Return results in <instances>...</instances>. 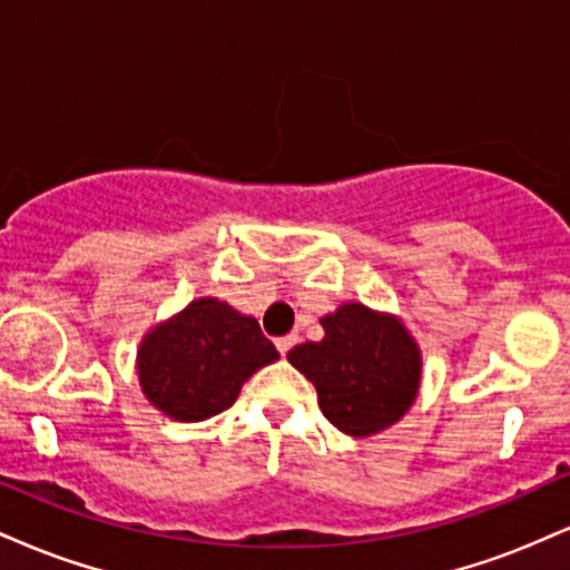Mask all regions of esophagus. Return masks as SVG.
<instances>
[{"label":"esophagus","mask_w":570,"mask_h":570,"mask_svg":"<svg viewBox=\"0 0 570 570\" xmlns=\"http://www.w3.org/2000/svg\"><path fill=\"white\" fill-rule=\"evenodd\" d=\"M294 345H297V335H284V337L276 340V348H278L281 356H286V353H289Z\"/></svg>","instance_id":"1"}]
</instances>
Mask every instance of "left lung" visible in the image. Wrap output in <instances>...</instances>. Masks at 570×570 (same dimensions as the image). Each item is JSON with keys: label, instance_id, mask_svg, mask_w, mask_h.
I'll return each instance as SVG.
<instances>
[{"label": "left lung", "instance_id": "1", "mask_svg": "<svg viewBox=\"0 0 570 570\" xmlns=\"http://www.w3.org/2000/svg\"><path fill=\"white\" fill-rule=\"evenodd\" d=\"M322 343L289 351L292 367L316 385L318 407L351 436L389 429L421 383V353L402 324L353 303L322 318Z\"/></svg>", "mask_w": 570, "mask_h": 570}]
</instances>
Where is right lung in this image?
I'll return each mask as SVG.
<instances>
[{"mask_svg": "<svg viewBox=\"0 0 570 570\" xmlns=\"http://www.w3.org/2000/svg\"><path fill=\"white\" fill-rule=\"evenodd\" d=\"M276 358L257 318L203 297L144 337L139 381L155 407L195 423L225 412L252 372Z\"/></svg>", "mask_w": 570, "mask_h": 570, "instance_id": "right-lung-1", "label": "right lung"}]
</instances>
